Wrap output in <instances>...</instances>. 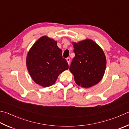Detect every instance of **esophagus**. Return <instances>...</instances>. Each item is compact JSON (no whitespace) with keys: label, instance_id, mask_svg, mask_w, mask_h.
<instances>
[{"label":"esophagus","instance_id":"esophagus-1","mask_svg":"<svg viewBox=\"0 0 129 129\" xmlns=\"http://www.w3.org/2000/svg\"><path fill=\"white\" fill-rule=\"evenodd\" d=\"M67 61L68 64H69H69H70V59L69 57H67Z\"/></svg>","mask_w":129,"mask_h":129}]
</instances>
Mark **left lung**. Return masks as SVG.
<instances>
[{
    "instance_id": "1",
    "label": "left lung",
    "mask_w": 129,
    "mask_h": 129,
    "mask_svg": "<svg viewBox=\"0 0 129 129\" xmlns=\"http://www.w3.org/2000/svg\"><path fill=\"white\" fill-rule=\"evenodd\" d=\"M75 56L69 70L75 83L82 87L89 88L97 84L103 78L106 59L103 50L91 40L73 43Z\"/></svg>"
}]
</instances>
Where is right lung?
Wrapping results in <instances>:
<instances>
[{
    "instance_id": "obj_1",
    "label": "right lung",
    "mask_w": 129,
    "mask_h": 129,
    "mask_svg": "<svg viewBox=\"0 0 129 129\" xmlns=\"http://www.w3.org/2000/svg\"><path fill=\"white\" fill-rule=\"evenodd\" d=\"M26 64L32 79L44 87L51 86L69 65L54 40L42 36L28 53Z\"/></svg>"
}]
</instances>
